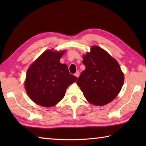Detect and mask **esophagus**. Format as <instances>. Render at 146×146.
Returning a JSON list of instances; mask_svg holds the SVG:
<instances>
[{
	"mask_svg": "<svg viewBox=\"0 0 146 146\" xmlns=\"http://www.w3.org/2000/svg\"><path fill=\"white\" fill-rule=\"evenodd\" d=\"M75 75L76 76V77H78L79 75H80V73H79V71H76V72L75 73Z\"/></svg>",
	"mask_w": 146,
	"mask_h": 146,
	"instance_id": "esophagus-1",
	"label": "esophagus"
}]
</instances>
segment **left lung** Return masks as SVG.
Segmentation results:
<instances>
[{
    "label": "left lung",
    "mask_w": 146,
    "mask_h": 146,
    "mask_svg": "<svg viewBox=\"0 0 146 146\" xmlns=\"http://www.w3.org/2000/svg\"><path fill=\"white\" fill-rule=\"evenodd\" d=\"M86 66L76 81L90 103L104 106L114 99L122 89L124 76L118 62L100 47L93 46L83 56Z\"/></svg>",
    "instance_id": "1"
}]
</instances>
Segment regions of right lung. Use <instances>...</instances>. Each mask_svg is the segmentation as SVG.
Segmentation results:
<instances>
[{"mask_svg":"<svg viewBox=\"0 0 146 146\" xmlns=\"http://www.w3.org/2000/svg\"><path fill=\"white\" fill-rule=\"evenodd\" d=\"M65 51L47 50L29 66L25 88L29 98L44 107L56 105L65 96L66 89L77 78L70 73L60 59Z\"/></svg>","mask_w":146,"mask_h":146,"instance_id":"right-lung-1","label":"right lung"}]
</instances>
